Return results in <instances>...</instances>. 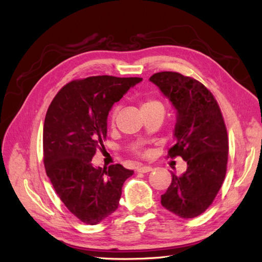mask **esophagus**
<instances>
[{
  "instance_id": "34e87169",
  "label": "esophagus",
  "mask_w": 262,
  "mask_h": 262,
  "mask_svg": "<svg viewBox=\"0 0 262 262\" xmlns=\"http://www.w3.org/2000/svg\"><path fill=\"white\" fill-rule=\"evenodd\" d=\"M153 170L152 166L149 165H140L137 166V172H141V173H147V172H151Z\"/></svg>"
}]
</instances>
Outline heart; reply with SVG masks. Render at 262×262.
Returning a JSON list of instances; mask_svg holds the SVG:
<instances>
[{
    "mask_svg": "<svg viewBox=\"0 0 262 262\" xmlns=\"http://www.w3.org/2000/svg\"><path fill=\"white\" fill-rule=\"evenodd\" d=\"M155 105H162L160 102L155 101V100H147V101H145L143 103L142 105V109H145V108H151V107H155ZM115 116V113L113 114V117Z\"/></svg>",
    "mask_w": 262,
    "mask_h": 262,
    "instance_id": "obj_1",
    "label": "heart"
}]
</instances>
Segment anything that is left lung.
Returning <instances> with one entry per match:
<instances>
[{
    "instance_id": "left-lung-1",
    "label": "left lung",
    "mask_w": 262,
    "mask_h": 262,
    "mask_svg": "<svg viewBox=\"0 0 262 262\" xmlns=\"http://www.w3.org/2000/svg\"><path fill=\"white\" fill-rule=\"evenodd\" d=\"M173 105L176 144L169 157H181L187 170L172 172V182L161 204L181 219H193L207 209L226 174L229 141L223 116L213 94L192 77L160 72L149 77Z\"/></svg>"
}]
</instances>
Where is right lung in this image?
Masks as SVG:
<instances>
[{
  "mask_svg": "<svg viewBox=\"0 0 262 262\" xmlns=\"http://www.w3.org/2000/svg\"><path fill=\"white\" fill-rule=\"evenodd\" d=\"M141 77L91 76L60 89L43 122V163L55 191L72 214L96 225L118 208L121 188L134 171L120 164L91 163L107 137V119L115 102Z\"/></svg>",
  "mask_w": 262,
  "mask_h": 262,
  "instance_id": "1",
  "label": "right lung"
}]
</instances>
